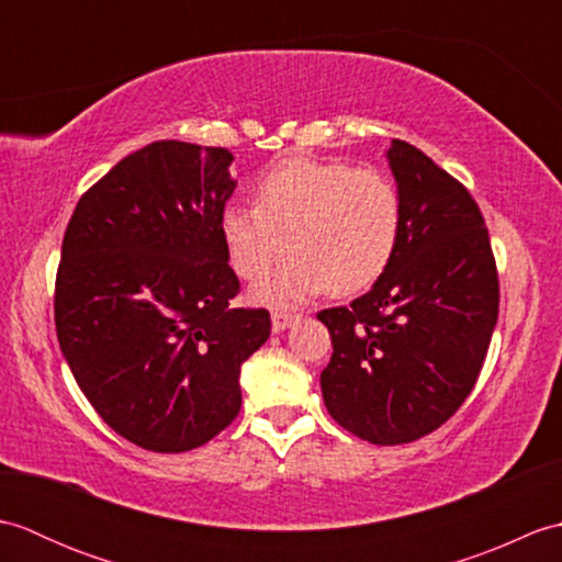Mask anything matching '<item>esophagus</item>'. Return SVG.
<instances>
[{
    "instance_id": "34e87169",
    "label": "esophagus",
    "mask_w": 562,
    "mask_h": 562,
    "mask_svg": "<svg viewBox=\"0 0 562 562\" xmlns=\"http://www.w3.org/2000/svg\"><path fill=\"white\" fill-rule=\"evenodd\" d=\"M296 318H300V316L290 314V312H272V330H274V333L288 330Z\"/></svg>"
}]
</instances>
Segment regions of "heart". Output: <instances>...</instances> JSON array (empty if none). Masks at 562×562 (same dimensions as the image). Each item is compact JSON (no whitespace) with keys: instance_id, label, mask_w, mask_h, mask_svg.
I'll return each instance as SVG.
<instances>
[{"instance_id":"heart-1","label":"heart","mask_w":562,"mask_h":562,"mask_svg":"<svg viewBox=\"0 0 562 562\" xmlns=\"http://www.w3.org/2000/svg\"><path fill=\"white\" fill-rule=\"evenodd\" d=\"M403 226L396 183L372 166L290 159L260 181L258 205L229 202L220 234L234 270L258 278L290 248L294 256L254 282L250 302L292 308L326 292L367 290L391 266Z\"/></svg>"}]
</instances>
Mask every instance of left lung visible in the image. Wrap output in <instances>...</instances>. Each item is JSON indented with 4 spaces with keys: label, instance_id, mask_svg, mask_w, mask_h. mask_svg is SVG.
Returning a JSON list of instances; mask_svg holds the SVG:
<instances>
[{
    "label": "left lung",
    "instance_id": "1",
    "mask_svg": "<svg viewBox=\"0 0 562 562\" xmlns=\"http://www.w3.org/2000/svg\"><path fill=\"white\" fill-rule=\"evenodd\" d=\"M386 159L403 205L396 256L360 300L318 314L333 342L326 408L381 447L420 439L459 411L499 306L491 236L469 190L403 139Z\"/></svg>",
    "mask_w": 562,
    "mask_h": 562
}]
</instances>
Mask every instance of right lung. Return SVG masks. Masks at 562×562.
Here are the masks:
<instances>
[{"instance_id": "add662e5", "label": "right lung", "mask_w": 562, "mask_h": 562, "mask_svg": "<svg viewBox=\"0 0 562 562\" xmlns=\"http://www.w3.org/2000/svg\"><path fill=\"white\" fill-rule=\"evenodd\" d=\"M232 151L161 139L77 202L55 282L59 350L105 425L133 445L202 447L241 411V364L270 336L266 308H232L220 234Z\"/></svg>"}]
</instances>
